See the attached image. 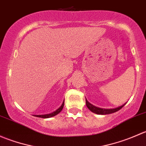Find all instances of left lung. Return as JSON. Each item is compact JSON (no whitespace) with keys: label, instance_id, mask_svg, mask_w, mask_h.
<instances>
[{"label":"left lung","instance_id":"1","mask_svg":"<svg viewBox=\"0 0 146 146\" xmlns=\"http://www.w3.org/2000/svg\"><path fill=\"white\" fill-rule=\"evenodd\" d=\"M125 104H126V103H125L124 104H123L122 106H121V107H117V108L111 109V110H106V109H102L99 108V107H95L94 105L91 104L90 103L88 102V100H86V105L87 107H88V108L91 111H92V112L95 113V114H111V113H114L116 112V111H119V110H121Z\"/></svg>","mask_w":146,"mask_h":146}]
</instances>
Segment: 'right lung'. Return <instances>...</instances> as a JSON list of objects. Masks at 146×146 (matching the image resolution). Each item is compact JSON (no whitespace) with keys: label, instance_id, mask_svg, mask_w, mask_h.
<instances>
[{"label":"right lung","instance_id":"1","mask_svg":"<svg viewBox=\"0 0 146 146\" xmlns=\"http://www.w3.org/2000/svg\"><path fill=\"white\" fill-rule=\"evenodd\" d=\"M64 102H63V104H61V107H60L58 109V110H56L55 111H54V112L51 113V114H44V115H34V116H35V117H41V118H44V119L50 118V117H54V116H56V114H58V113L61 112V110H63V107H64Z\"/></svg>","mask_w":146,"mask_h":146}]
</instances>
